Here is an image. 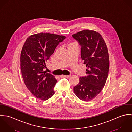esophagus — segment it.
<instances>
[{
    "mask_svg": "<svg viewBox=\"0 0 132 132\" xmlns=\"http://www.w3.org/2000/svg\"><path fill=\"white\" fill-rule=\"evenodd\" d=\"M70 77V75H62L60 76L61 78H69Z\"/></svg>",
    "mask_w": 132,
    "mask_h": 132,
    "instance_id": "1",
    "label": "esophagus"
}]
</instances>
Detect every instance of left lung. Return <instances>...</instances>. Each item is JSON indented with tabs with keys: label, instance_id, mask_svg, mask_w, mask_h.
Segmentation results:
<instances>
[{
	"label": "left lung",
	"instance_id": "left-lung-1",
	"mask_svg": "<svg viewBox=\"0 0 132 132\" xmlns=\"http://www.w3.org/2000/svg\"><path fill=\"white\" fill-rule=\"evenodd\" d=\"M72 37L81 47V57L87 68V75L80 77L74 92L80 100L89 101L102 90L107 79L109 68L107 47L102 36L95 31L83 30Z\"/></svg>",
	"mask_w": 132,
	"mask_h": 132
}]
</instances>
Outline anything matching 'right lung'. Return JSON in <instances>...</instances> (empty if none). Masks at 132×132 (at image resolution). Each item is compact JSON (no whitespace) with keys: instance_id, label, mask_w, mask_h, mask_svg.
I'll list each match as a JSON object with an SVG mask.
<instances>
[{"instance_id":"obj_1","label":"right lung","mask_w":132,"mask_h":132,"mask_svg":"<svg viewBox=\"0 0 132 132\" xmlns=\"http://www.w3.org/2000/svg\"><path fill=\"white\" fill-rule=\"evenodd\" d=\"M65 38L63 36L42 32L30 36L22 48L20 66L24 82L28 90L41 100H47L55 93L56 79L43 69L45 61Z\"/></svg>"}]
</instances>
